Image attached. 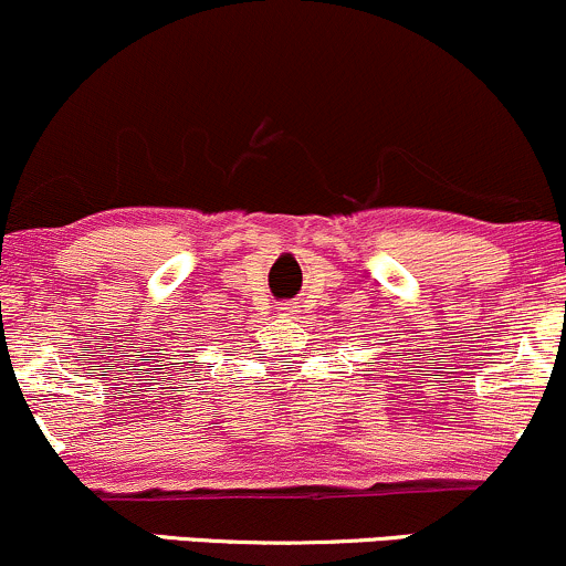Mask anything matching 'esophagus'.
<instances>
[{"label":"esophagus","mask_w":566,"mask_h":566,"mask_svg":"<svg viewBox=\"0 0 566 566\" xmlns=\"http://www.w3.org/2000/svg\"><path fill=\"white\" fill-rule=\"evenodd\" d=\"M295 312H297L295 303H282V306H279V314H282V316H290V314H295Z\"/></svg>","instance_id":"obj_1"}]
</instances>
